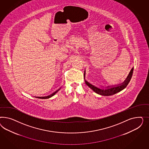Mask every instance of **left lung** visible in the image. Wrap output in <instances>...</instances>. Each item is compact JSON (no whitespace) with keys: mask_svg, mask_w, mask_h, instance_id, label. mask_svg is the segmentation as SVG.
<instances>
[{"mask_svg":"<svg viewBox=\"0 0 149 149\" xmlns=\"http://www.w3.org/2000/svg\"><path fill=\"white\" fill-rule=\"evenodd\" d=\"M133 69H134L133 68H132V69L129 73L127 77L126 80L122 83L118 85H113V86H108L105 87H99L98 86L94 85L90 82H89L88 81H87L85 80V78L84 77L86 85L96 93H97L98 95H104V96L112 95H115L118 92L121 91L126 87L128 85V84H129L130 81L131 80V78L132 77V74L133 72ZM85 74H86V70H85V72H84V77H85Z\"/></svg>","mask_w":149,"mask_h":149,"instance_id":"1","label":"left lung"}]
</instances>
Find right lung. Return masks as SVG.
Returning a JSON list of instances; mask_svg holds the SVG:
<instances>
[{
    "label": "right lung",
    "instance_id": "add662e5",
    "mask_svg": "<svg viewBox=\"0 0 149 149\" xmlns=\"http://www.w3.org/2000/svg\"><path fill=\"white\" fill-rule=\"evenodd\" d=\"M61 88V87L59 89H58V90L55 91L53 93L49 95H47V96H45V97H36V98H40V99H48V98H50L51 97H52V96H54L59 90H60Z\"/></svg>",
    "mask_w": 149,
    "mask_h": 149
}]
</instances>
